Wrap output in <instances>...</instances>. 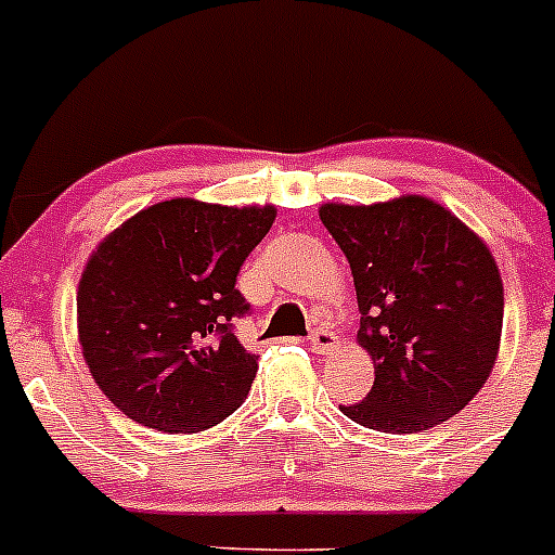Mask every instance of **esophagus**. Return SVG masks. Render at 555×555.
Instances as JSON below:
<instances>
[{
  "instance_id": "esophagus-1",
  "label": "esophagus",
  "mask_w": 555,
  "mask_h": 555,
  "mask_svg": "<svg viewBox=\"0 0 555 555\" xmlns=\"http://www.w3.org/2000/svg\"><path fill=\"white\" fill-rule=\"evenodd\" d=\"M309 341H311V349H314L317 354H333L338 349V336L333 331H325V327H317V331H311Z\"/></svg>"
}]
</instances>
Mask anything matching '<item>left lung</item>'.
<instances>
[{"mask_svg": "<svg viewBox=\"0 0 555 555\" xmlns=\"http://www.w3.org/2000/svg\"><path fill=\"white\" fill-rule=\"evenodd\" d=\"M320 219L352 268L358 344L374 387L338 406L382 434H417L480 392L502 344L504 287L486 241L423 195L325 203Z\"/></svg>", "mask_w": 555, "mask_h": 555, "instance_id": "1", "label": "left lung"}]
</instances>
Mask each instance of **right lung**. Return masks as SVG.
Masks as SVG:
<instances>
[{"mask_svg":"<svg viewBox=\"0 0 555 555\" xmlns=\"http://www.w3.org/2000/svg\"><path fill=\"white\" fill-rule=\"evenodd\" d=\"M273 219V206L173 197L96 244L78 282V341L129 421L197 434L244 403L257 354L233 333L249 311L235 276Z\"/></svg>","mask_w":555,"mask_h":555,"instance_id":"add662e5","label":"right lung"}]
</instances>
